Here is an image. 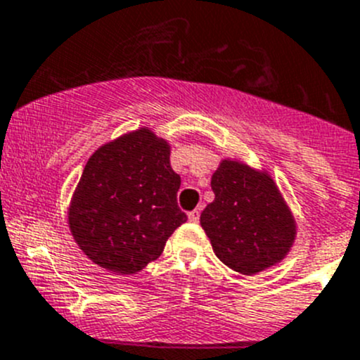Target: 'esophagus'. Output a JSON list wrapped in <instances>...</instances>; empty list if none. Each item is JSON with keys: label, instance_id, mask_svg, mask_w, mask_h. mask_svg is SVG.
I'll return each mask as SVG.
<instances>
[{"label": "esophagus", "instance_id": "34e87169", "mask_svg": "<svg viewBox=\"0 0 360 360\" xmlns=\"http://www.w3.org/2000/svg\"><path fill=\"white\" fill-rule=\"evenodd\" d=\"M199 218H200V207H197V210L188 213V220L190 221H199Z\"/></svg>", "mask_w": 360, "mask_h": 360}]
</instances>
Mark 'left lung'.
<instances>
[{
	"instance_id": "left-lung-1",
	"label": "left lung",
	"mask_w": 360,
	"mask_h": 360,
	"mask_svg": "<svg viewBox=\"0 0 360 360\" xmlns=\"http://www.w3.org/2000/svg\"><path fill=\"white\" fill-rule=\"evenodd\" d=\"M211 188L214 200L200 214V226L218 259L243 275L281 263L293 245L297 224L270 174L224 160Z\"/></svg>"
}]
</instances>
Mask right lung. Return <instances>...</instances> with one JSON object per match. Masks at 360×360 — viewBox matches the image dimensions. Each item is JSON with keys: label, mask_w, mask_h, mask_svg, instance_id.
<instances>
[{"label": "right lung", "mask_w": 360, "mask_h": 360, "mask_svg": "<svg viewBox=\"0 0 360 360\" xmlns=\"http://www.w3.org/2000/svg\"><path fill=\"white\" fill-rule=\"evenodd\" d=\"M179 186L170 146L140 127L86 161L70 200V233L96 264L136 274L161 256L170 234L186 221L177 206Z\"/></svg>", "instance_id": "add662e5"}]
</instances>
